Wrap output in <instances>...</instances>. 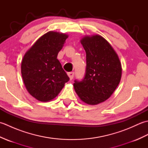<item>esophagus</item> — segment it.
<instances>
[{"instance_id":"obj_1","label":"esophagus","mask_w":148,"mask_h":148,"mask_svg":"<svg viewBox=\"0 0 148 148\" xmlns=\"http://www.w3.org/2000/svg\"><path fill=\"white\" fill-rule=\"evenodd\" d=\"M67 74H68V76L69 77V79H70V80H72V79H73L74 76V72H69V73H68Z\"/></svg>"}]
</instances>
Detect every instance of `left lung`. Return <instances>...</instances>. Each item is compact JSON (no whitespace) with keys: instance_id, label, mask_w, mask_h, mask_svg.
I'll list each match as a JSON object with an SVG mask.
<instances>
[{"instance_id":"8db88e82","label":"left lung","mask_w":148,"mask_h":148,"mask_svg":"<svg viewBox=\"0 0 148 148\" xmlns=\"http://www.w3.org/2000/svg\"><path fill=\"white\" fill-rule=\"evenodd\" d=\"M80 42L86 54V74L83 80L75 81L74 88L83 102L97 105L108 99L118 86L121 64L114 48L102 36H85Z\"/></svg>"}]
</instances>
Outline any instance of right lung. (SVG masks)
<instances>
[{
	"instance_id": "add662e5",
	"label": "right lung",
	"mask_w": 148,
	"mask_h": 148,
	"mask_svg": "<svg viewBox=\"0 0 148 148\" xmlns=\"http://www.w3.org/2000/svg\"><path fill=\"white\" fill-rule=\"evenodd\" d=\"M67 34L49 31L25 53L21 72L26 89L34 98L48 102L57 96L69 77L57 59Z\"/></svg>"
}]
</instances>
